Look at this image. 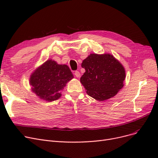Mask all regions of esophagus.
<instances>
[{
  "instance_id": "1",
  "label": "esophagus",
  "mask_w": 158,
  "mask_h": 158,
  "mask_svg": "<svg viewBox=\"0 0 158 158\" xmlns=\"http://www.w3.org/2000/svg\"><path fill=\"white\" fill-rule=\"evenodd\" d=\"M74 75L76 76V77H77V78H78L79 76H80V72L79 71H75V73H74Z\"/></svg>"
}]
</instances>
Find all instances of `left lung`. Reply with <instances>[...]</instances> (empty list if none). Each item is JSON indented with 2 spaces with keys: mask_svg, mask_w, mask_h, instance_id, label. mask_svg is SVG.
Returning a JSON list of instances; mask_svg holds the SVG:
<instances>
[{
  "mask_svg": "<svg viewBox=\"0 0 158 158\" xmlns=\"http://www.w3.org/2000/svg\"><path fill=\"white\" fill-rule=\"evenodd\" d=\"M85 73L80 82L92 98L104 100L115 95L123 87L125 70L123 65L109 54H91L82 63Z\"/></svg>",
  "mask_w": 158,
  "mask_h": 158,
  "instance_id": "obj_1",
  "label": "left lung"
}]
</instances>
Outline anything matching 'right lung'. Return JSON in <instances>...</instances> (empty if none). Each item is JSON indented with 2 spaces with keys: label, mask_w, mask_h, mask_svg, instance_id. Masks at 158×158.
<instances>
[{
  "label": "right lung",
  "mask_w": 158,
  "mask_h": 158,
  "mask_svg": "<svg viewBox=\"0 0 158 158\" xmlns=\"http://www.w3.org/2000/svg\"><path fill=\"white\" fill-rule=\"evenodd\" d=\"M73 78L67 65L48 60L31 75L30 83L33 92L41 99L52 102L60 98V92Z\"/></svg>",
  "instance_id": "1"
}]
</instances>
